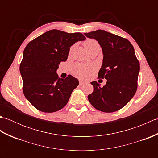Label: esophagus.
Here are the masks:
<instances>
[{"instance_id":"1","label":"esophagus","mask_w":158,"mask_h":158,"mask_svg":"<svg viewBox=\"0 0 158 158\" xmlns=\"http://www.w3.org/2000/svg\"><path fill=\"white\" fill-rule=\"evenodd\" d=\"M85 81H79V84L81 85H83V84H85Z\"/></svg>"}]
</instances>
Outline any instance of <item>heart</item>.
I'll use <instances>...</instances> for the list:
<instances>
[{
	"instance_id": "heart-1",
	"label": "heart",
	"mask_w": 158,
	"mask_h": 158,
	"mask_svg": "<svg viewBox=\"0 0 158 158\" xmlns=\"http://www.w3.org/2000/svg\"><path fill=\"white\" fill-rule=\"evenodd\" d=\"M85 48L87 51L89 49H92L94 47L99 46L98 42L94 39H88L83 43ZM93 70V67L90 65H85V64H76L73 67V72L74 74L77 76L79 77V78H86V77H89V75L91 74Z\"/></svg>"
}]
</instances>
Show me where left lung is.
Listing matches in <instances>:
<instances>
[{
    "label": "left lung",
    "mask_w": 158,
    "mask_h": 158,
    "mask_svg": "<svg viewBox=\"0 0 158 158\" xmlns=\"http://www.w3.org/2000/svg\"><path fill=\"white\" fill-rule=\"evenodd\" d=\"M101 47L102 64L98 78L106 79L102 88L96 81L91 82L94 91L88 98L97 110L112 113L121 109L133 98L137 89L140 64L130 42L103 30L84 33Z\"/></svg>",
    "instance_id": "left-lung-1"
}]
</instances>
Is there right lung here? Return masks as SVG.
I'll return each mask as SVG.
<instances>
[{
	"label": "right lung",
	"instance_id": "right-lung-1",
	"mask_svg": "<svg viewBox=\"0 0 158 158\" xmlns=\"http://www.w3.org/2000/svg\"><path fill=\"white\" fill-rule=\"evenodd\" d=\"M85 40L81 33L53 29L26 45L19 66L23 92L40 111L56 112L68 102L79 81L70 75L66 79L59 78L56 71L60 63L67 60L70 47Z\"/></svg>",
	"mask_w": 158,
	"mask_h": 158
}]
</instances>
